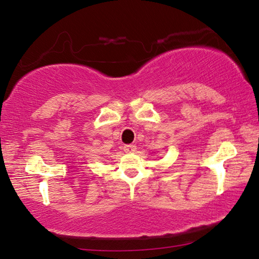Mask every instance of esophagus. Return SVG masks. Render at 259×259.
<instances>
[{"mask_svg":"<svg viewBox=\"0 0 259 259\" xmlns=\"http://www.w3.org/2000/svg\"><path fill=\"white\" fill-rule=\"evenodd\" d=\"M136 149H137L136 145H125L123 147V150L125 153H134L136 152Z\"/></svg>","mask_w":259,"mask_h":259,"instance_id":"esophagus-1","label":"esophagus"}]
</instances>
